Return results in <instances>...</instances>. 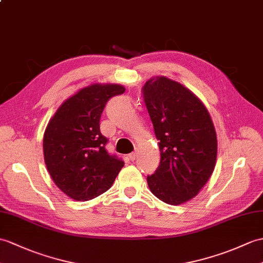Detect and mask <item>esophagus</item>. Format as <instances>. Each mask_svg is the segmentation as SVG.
I'll return each mask as SVG.
<instances>
[{
	"label": "esophagus",
	"mask_w": 263,
	"mask_h": 263,
	"mask_svg": "<svg viewBox=\"0 0 263 263\" xmlns=\"http://www.w3.org/2000/svg\"><path fill=\"white\" fill-rule=\"evenodd\" d=\"M137 152H132V154H130L129 155V159L131 160V161H133V160H136L137 159Z\"/></svg>",
	"instance_id": "esophagus-1"
}]
</instances>
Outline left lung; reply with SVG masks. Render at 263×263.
<instances>
[{
    "label": "left lung",
    "mask_w": 263,
    "mask_h": 263,
    "mask_svg": "<svg viewBox=\"0 0 263 263\" xmlns=\"http://www.w3.org/2000/svg\"><path fill=\"white\" fill-rule=\"evenodd\" d=\"M142 91L160 150L159 167L146 181L157 198L170 205L184 204L196 196L214 172V124L203 102L178 82L156 76Z\"/></svg>",
    "instance_id": "1"
}]
</instances>
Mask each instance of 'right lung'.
I'll return each mask as SVG.
<instances>
[{
    "label": "right lung",
    "mask_w": 263,
    "mask_h": 263,
    "mask_svg": "<svg viewBox=\"0 0 263 263\" xmlns=\"http://www.w3.org/2000/svg\"><path fill=\"white\" fill-rule=\"evenodd\" d=\"M119 84H93L79 89L58 107L44 134L49 174L67 196L85 201L108 191L124 162L107 154L100 131L106 102L123 94Z\"/></svg>",
    "instance_id": "obj_1"
}]
</instances>
